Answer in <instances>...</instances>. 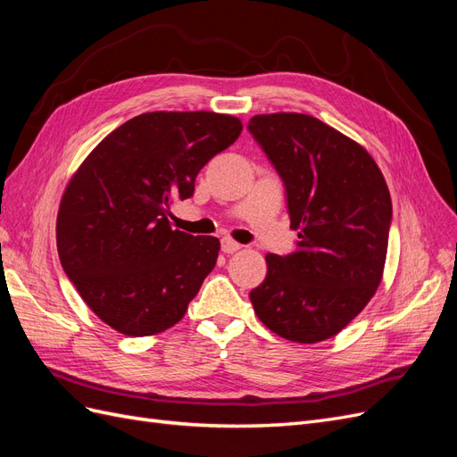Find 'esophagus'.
I'll use <instances>...</instances> for the list:
<instances>
[{"instance_id": "34e87169", "label": "esophagus", "mask_w": 457, "mask_h": 457, "mask_svg": "<svg viewBox=\"0 0 457 457\" xmlns=\"http://www.w3.org/2000/svg\"><path fill=\"white\" fill-rule=\"evenodd\" d=\"M220 250H223V253H234L242 250V245L238 242H234L232 238H223L220 240Z\"/></svg>"}]
</instances>
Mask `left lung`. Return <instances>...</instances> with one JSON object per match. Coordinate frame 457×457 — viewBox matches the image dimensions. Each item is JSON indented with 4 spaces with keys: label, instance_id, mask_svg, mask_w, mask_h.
I'll use <instances>...</instances> for the list:
<instances>
[{
    "label": "left lung",
    "instance_id": "left-lung-1",
    "mask_svg": "<svg viewBox=\"0 0 457 457\" xmlns=\"http://www.w3.org/2000/svg\"><path fill=\"white\" fill-rule=\"evenodd\" d=\"M286 185L299 252L267 253L252 289L259 320L287 341L337 336L383 278L393 204L370 152L309 114H257L247 123Z\"/></svg>",
    "mask_w": 457,
    "mask_h": 457
}]
</instances>
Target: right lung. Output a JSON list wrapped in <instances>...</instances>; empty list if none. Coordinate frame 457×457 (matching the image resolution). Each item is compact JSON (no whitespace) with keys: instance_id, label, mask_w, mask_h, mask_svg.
<instances>
[{"instance_id":"right-lung-1","label":"right lung","mask_w":457,"mask_h":457,"mask_svg":"<svg viewBox=\"0 0 457 457\" xmlns=\"http://www.w3.org/2000/svg\"><path fill=\"white\" fill-rule=\"evenodd\" d=\"M242 133L230 114L145 112L96 145L68 181L57 215L61 265L86 305L129 337L185 316L215 267V237L170 225L204 165Z\"/></svg>"}]
</instances>
